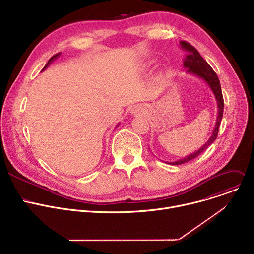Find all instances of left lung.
<instances>
[{"mask_svg":"<svg viewBox=\"0 0 254 254\" xmlns=\"http://www.w3.org/2000/svg\"><path fill=\"white\" fill-rule=\"evenodd\" d=\"M180 46L183 50H185L186 52L188 53L183 60L184 68L187 69L188 73L194 74V75L200 77L201 79H203L208 84L212 93L214 94V97L216 99V103H217V116H216V123H215V127L213 128L212 134L203 146L200 147L198 150L193 152V153L187 155L184 158H181L174 162H166V163L177 164V165L185 163V162H188V161L196 158L199 154H201L202 152H203L205 149H207L215 141V139L217 137L219 126H221L223 113H224V98H223V94H222L221 83H219V79H218L216 73L213 71L210 65L201 57L198 51L192 45H190L189 43L185 42V41H181Z\"/></svg>","mask_w":254,"mask_h":254,"instance_id":"left-lung-1","label":"left lung"}]
</instances>
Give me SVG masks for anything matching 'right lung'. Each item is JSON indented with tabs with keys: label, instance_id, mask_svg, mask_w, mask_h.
I'll list each match as a JSON object with an SVG mask.
<instances>
[{
	"label": "right lung",
	"instance_id": "add662e5",
	"mask_svg": "<svg viewBox=\"0 0 254 254\" xmlns=\"http://www.w3.org/2000/svg\"><path fill=\"white\" fill-rule=\"evenodd\" d=\"M60 54H61V53H58V54L54 55L52 58H50V60H49V61H48V63L45 65V67H44V68H43V70H45V69L47 68V67H48V66H49L51 63H52V62H53V61H54V60H55L57 57H59V56H60ZM118 126H120V125H117V126H116V127H117Z\"/></svg>",
	"mask_w": 254,
	"mask_h": 254
}]
</instances>
